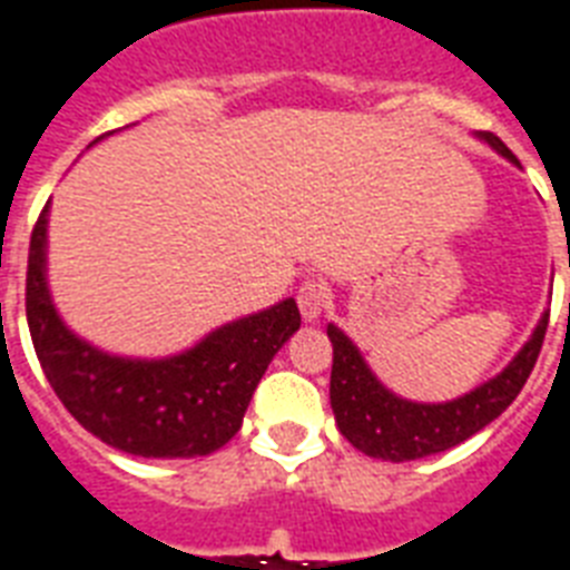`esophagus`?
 Returning <instances> with one entry per match:
<instances>
[{
  "mask_svg": "<svg viewBox=\"0 0 570 570\" xmlns=\"http://www.w3.org/2000/svg\"><path fill=\"white\" fill-rule=\"evenodd\" d=\"M325 304H328V286H325V281H320V277L304 281L302 289H298V311H302L304 322L320 320Z\"/></svg>",
  "mask_w": 570,
  "mask_h": 570,
  "instance_id": "esophagus-1",
  "label": "esophagus"
}]
</instances>
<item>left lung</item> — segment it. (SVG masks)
I'll use <instances>...</instances> for the list:
<instances>
[{
    "mask_svg": "<svg viewBox=\"0 0 570 570\" xmlns=\"http://www.w3.org/2000/svg\"><path fill=\"white\" fill-rule=\"evenodd\" d=\"M479 141L494 147L509 163L521 165L494 132H479ZM570 266V259H568ZM550 313H541L539 325L523 348L509 361L503 373L479 384L450 402H411L396 396L375 379L361 348L337 328L328 325L334 366H331V407L340 432L355 450L384 461H414L434 452L459 446L470 434L494 423L512 405L539 361Z\"/></svg>",
    "mask_w": 570,
    "mask_h": 570,
    "instance_id": "left-lung-1",
    "label": "left lung"
}]
</instances>
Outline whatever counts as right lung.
Listing matches in <instances>:
<instances>
[{"mask_svg": "<svg viewBox=\"0 0 570 570\" xmlns=\"http://www.w3.org/2000/svg\"><path fill=\"white\" fill-rule=\"evenodd\" d=\"M47 224L49 204L31 230L26 320L43 375L67 411L102 443L141 459L222 450L242 429L272 357L302 325L295 298L227 322L180 355H109L58 316L47 284Z\"/></svg>", "mask_w": 570, "mask_h": 570, "instance_id": "1", "label": "right lung"}]
</instances>
